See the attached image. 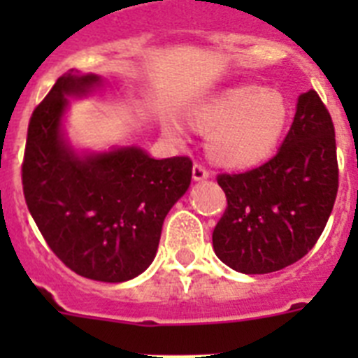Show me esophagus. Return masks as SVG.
Returning <instances> with one entry per match:
<instances>
[{"instance_id": "34e87169", "label": "esophagus", "mask_w": 358, "mask_h": 358, "mask_svg": "<svg viewBox=\"0 0 358 358\" xmlns=\"http://www.w3.org/2000/svg\"><path fill=\"white\" fill-rule=\"evenodd\" d=\"M192 173H194L195 181H204V179H208V177H210V170H208L202 163H194Z\"/></svg>"}]
</instances>
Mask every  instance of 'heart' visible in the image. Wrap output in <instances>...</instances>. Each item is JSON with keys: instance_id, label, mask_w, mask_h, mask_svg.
<instances>
[{"instance_id": "obj_1", "label": "heart", "mask_w": 358, "mask_h": 358, "mask_svg": "<svg viewBox=\"0 0 358 358\" xmlns=\"http://www.w3.org/2000/svg\"><path fill=\"white\" fill-rule=\"evenodd\" d=\"M290 120V106L273 87L238 85L215 94L192 113V123L208 132V154L227 169H251L273 156ZM172 140L182 138L173 120L163 123Z\"/></svg>"}]
</instances>
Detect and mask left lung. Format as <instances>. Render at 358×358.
<instances>
[{"label": "left lung", "mask_w": 358, "mask_h": 358, "mask_svg": "<svg viewBox=\"0 0 358 358\" xmlns=\"http://www.w3.org/2000/svg\"><path fill=\"white\" fill-rule=\"evenodd\" d=\"M227 206L213 229L215 255L243 274L296 264L314 248L339 189L335 129L314 90L297 100L289 134L273 159L218 173Z\"/></svg>", "instance_id": "8db88e82"}]
</instances>
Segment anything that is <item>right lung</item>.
Segmentation results:
<instances>
[{
    "label": "right lung",
    "mask_w": 358,
    "mask_h": 358,
    "mask_svg": "<svg viewBox=\"0 0 358 358\" xmlns=\"http://www.w3.org/2000/svg\"><path fill=\"white\" fill-rule=\"evenodd\" d=\"M96 84V75L68 73L34 109L21 179L28 211L57 258L80 276L120 283L154 260L164 217L192 181V159H154L134 147L75 156L61 136L66 96Z\"/></svg>",
    "instance_id": "obj_1"
}]
</instances>
